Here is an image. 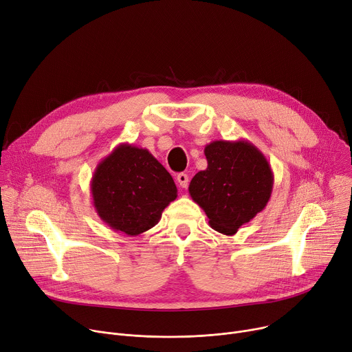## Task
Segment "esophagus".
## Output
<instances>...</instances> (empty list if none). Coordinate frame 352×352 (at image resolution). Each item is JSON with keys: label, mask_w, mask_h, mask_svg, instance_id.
<instances>
[{"label": "esophagus", "mask_w": 352, "mask_h": 352, "mask_svg": "<svg viewBox=\"0 0 352 352\" xmlns=\"http://www.w3.org/2000/svg\"><path fill=\"white\" fill-rule=\"evenodd\" d=\"M177 181H178V184H179L181 188H186L188 184H189V177H188V174L181 173V174L177 175Z\"/></svg>", "instance_id": "1"}]
</instances>
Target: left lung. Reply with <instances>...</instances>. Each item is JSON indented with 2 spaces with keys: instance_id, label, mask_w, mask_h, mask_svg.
Returning a JSON list of instances; mask_svg holds the SVG:
<instances>
[{
  "instance_id": "obj_1",
  "label": "left lung",
  "mask_w": 352,
  "mask_h": 352,
  "mask_svg": "<svg viewBox=\"0 0 352 352\" xmlns=\"http://www.w3.org/2000/svg\"><path fill=\"white\" fill-rule=\"evenodd\" d=\"M204 151L208 167L190 179L189 195L216 232L233 236L267 206L274 173L265 155L248 140H214Z\"/></svg>"
}]
</instances>
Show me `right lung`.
Wrapping results in <instances>:
<instances>
[{
  "label": "right lung",
  "instance_id": "right-lung-1",
  "mask_svg": "<svg viewBox=\"0 0 352 352\" xmlns=\"http://www.w3.org/2000/svg\"><path fill=\"white\" fill-rule=\"evenodd\" d=\"M89 186L101 220L127 236L154 228L177 198L170 173L147 148L129 143H120L101 160Z\"/></svg>",
  "mask_w": 352,
  "mask_h": 352
}]
</instances>
